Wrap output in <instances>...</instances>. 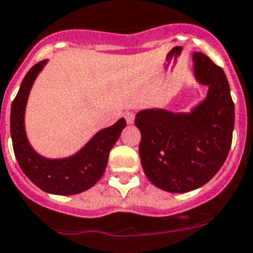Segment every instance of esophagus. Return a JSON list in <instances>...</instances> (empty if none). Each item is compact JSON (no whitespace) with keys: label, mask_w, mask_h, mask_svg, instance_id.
<instances>
[{"label":"esophagus","mask_w":253,"mask_h":253,"mask_svg":"<svg viewBox=\"0 0 253 253\" xmlns=\"http://www.w3.org/2000/svg\"><path fill=\"white\" fill-rule=\"evenodd\" d=\"M125 118H126V122L128 123V125H131V123H133V121H135V114H133L132 112H127L126 114H125Z\"/></svg>","instance_id":"obj_1"}]
</instances>
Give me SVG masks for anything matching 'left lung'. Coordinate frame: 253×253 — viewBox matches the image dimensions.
<instances>
[{"label": "left lung", "instance_id": "obj_1", "mask_svg": "<svg viewBox=\"0 0 253 253\" xmlns=\"http://www.w3.org/2000/svg\"><path fill=\"white\" fill-rule=\"evenodd\" d=\"M195 77L209 85L208 96L190 114L151 109L136 114L139 153L152 183L169 192H188L217 174L229 155L234 130V102L223 70L195 53Z\"/></svg>", "mask_w": 253, "mask_h": 253}]
</instances>
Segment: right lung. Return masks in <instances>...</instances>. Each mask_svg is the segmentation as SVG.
I'll use <instances>...</instances> for the list:
<instances>
[{"mask_svg": "<svg viewBox=\"0 0 253 253\" xmlns=\"http://www.w3.org/2000/svg\"><path fill=\"white\" fill-rule=\"evenodd\" d=\"M46 61H41L24 77L10 114V132L14 153L20 169L39 188L55 195H75L91 188L105 173L109 153L126 126L121 118L113 126L104 128L77 155L63 160L41 157L31 148L24 131V109L30 89Z\"/></svg>", "mask_w": 253, "mask_h": 253, "instance_id": "right-lung-1", "label": "right lung"}]
</instances>
